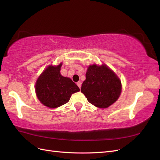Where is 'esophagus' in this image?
<instances>
[{
	"instance_id": "esophagus-1",
	"label": "esophagus",
	"mask_w": 160,
	"mask_h": 160,
	"mask_svg": "<svg viewBox=\"0 0 160 160\" xmlns=\"http://www.w3.org/2000/svg\"><path fill=\"white\" fill-rule=\"evenodd\" d=\"M81 81H78V82H77V85H78V87H79V89H81Z\"/></svg>"
}]
</instances>
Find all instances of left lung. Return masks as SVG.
I'll use <instances>...</instances> for the list:
<instances>
[{
  "mask_svg": "<svg viewBox=\"0 0 160 160\" xmlns=\"http://www.w3.org/2000/svg\"><path fill=\"white\" fill-rule=\"evenodd\" d=\"M81 91L92 105L108 108L119 98L122 83L119 77L105 64L90 65Z\"/></svg>",
  "mask_w": 160,
  "mask_h": 160,
  "instance_id": "left-lung-1",
  "label": "left lung"
}]
</instances>
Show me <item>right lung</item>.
<instances>
[{"label":"right lung","mask_w":160,"mask_h":160,"mask_svg":"<svg viewBox=\"0 0 160 160\" xmlns=\"http://www.w3.org/2000/svg\"><path fill=\"white\" fill-rule=\"evenodd\" d=\"M61 66L62 62L57 66L47 67L36 81L37 98L49 108H57L67 103L72 93L80 91L70 78L61 75Z\"/></svg>","instance_id":"obj_1"}]
</instances>
